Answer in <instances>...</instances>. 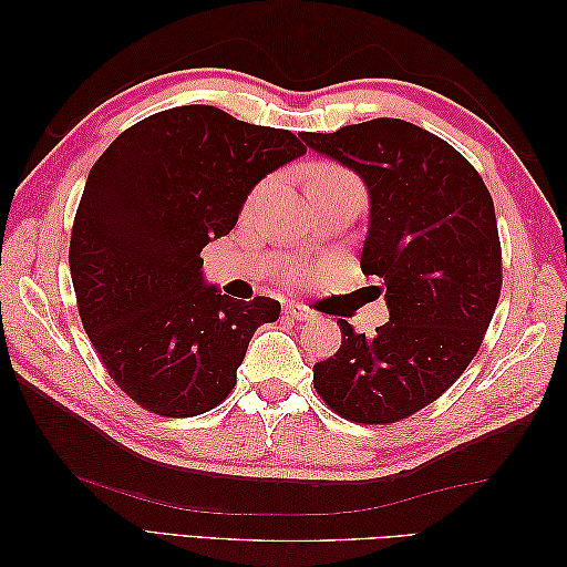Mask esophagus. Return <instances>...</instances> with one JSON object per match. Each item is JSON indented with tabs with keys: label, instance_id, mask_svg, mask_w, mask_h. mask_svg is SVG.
<instances>
[{
	"label": "esophagus",
	"instance_id": "1",
	"mask_svg": "<svg viewBox=\"0 0 567 567\" xmlns=\"http://www.w3.org/2000/svg\"><path fill=\"white\" fill-rule=\"evenodd\" d=\"M285 315L287 317H292L295 321H302V323H309V321H315L317 319V315L315 311H309L307 307H302V305H290L285 309Z\"/></svg>",
	"mask_w": 567,
	"mask_h": 567
}]
</instances>
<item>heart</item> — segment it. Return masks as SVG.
<instances>
[{"label": "heart", "instance_id": "heart-1", "mask_svg": "<svg viewBox=\"0 0 567 567\" xmlns=\"http://www.w3.org/2000/svg\"><path fill=\"white\" fill-rule=\"evenodd\" d=\"M336 183H355V177L351 173H346L343 167L333 165V163H321L309 175V185H336ZM262 192H265V185L256 187V192H252L250 199H248V209L256 207V204L262 197Z\"/></svg>", "mask_w": 567, "mask_h": 567}]
</instances>
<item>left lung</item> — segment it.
<instances>
[{
	"instance_id": "8db88e82",
	"label": "left lung",
	"mask_w": 567,
	"mask_h": 567,
	"mask_svg": "<svg viewBox=\"0 0 567 567\" xmlns=\"http://www.w3.org/2000/svg\"><path fill=\"white\" fill-rule=\"evenodd\" d=\"M368 187L360 268L378 275L390 321L372 336L341 323L315 388L355 424H392L451 388L495 315L502 250L483 177L451 143L402 118L299 134Z\"/></svg>"
}]
</instances>
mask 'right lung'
Instances as JSON below:
<instances>
[{"label": "right lung", "mask_w": 567, "mask_h": 567, "mask_svg": "<svg viewBox=\"0 0 567 567\" xmlns=\"http://www.w3.org/2000/svg\"><path fill=\"white\" fill-rule=\"evenodd\" d=\"M292 131L175 106L126 128L90 171L70 236L82 327L112 380L161 416L209 412L280 302H236L204 280L265 175L305 155Z\"/></svg>", "instance_id": "right-lung-1"}]
</instances>
